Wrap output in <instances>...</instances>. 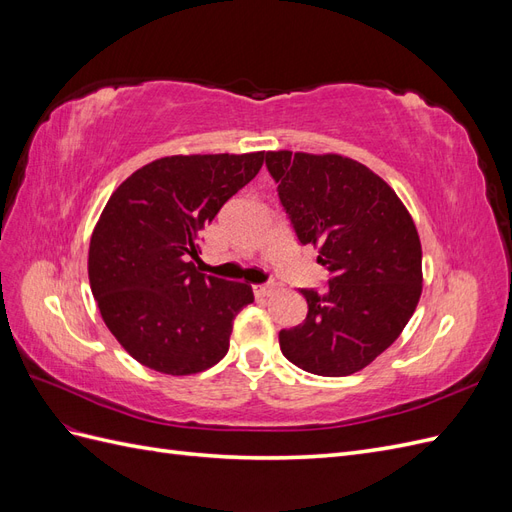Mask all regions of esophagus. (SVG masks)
<instances>
[{
    "label": "esophagus",
    "mask_w": 512,
    "mask_h": 512,
    "mask_svg": "<svg viewBox=\"0 0 512 512\" xmlns=\"http://www.w3.org/2000/svg\"><path fill=\"white\" fill-rule=\"evenodd\" d=\"M254 292H256V297H271V294L275 292V284H258V286H254Z\"/></svg>",
    "instance_id": "esophagus-1"
}]
</instances>
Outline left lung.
<instances>
[{
    "label": "left lung",
    "mask_w": 512,
    "mask_h": 512,
    "mask_svg": "<svg viewBox=\"0 0 512 512\" xmlns=\"http://www.w3.org/2000/svg\"><path fill=\"white\" fill-rule=\"evenodd\" d=\"M267 168L301 245L331 273L301 288L307 318L280 331L286 359L316 376H350L389 348L421 299L423 252L395 190L337 153L267 151Z\"/></svg>",
    "instance_id": "8db88e82"
}]
</instances>
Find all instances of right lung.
Instances as JSON below:
<instances>
[{"instance_id": "right-lung-1", "label": "right lung", "mask_w": 512, "mask_h": 512, "mask_svg": "<svg viewBox=\"0 0 512 512\" xmlns=\"http://www.w3.org/2000/svg\"><path fill=\"white\" fill-rule=\"evenodd\" d=\"M265 151L168 156L138 168L108 198L89 243L102 320L141 365L190 376L220 363L252 286L200 273L198 232L250 183Z\"/></svg>"}]
</instances>
